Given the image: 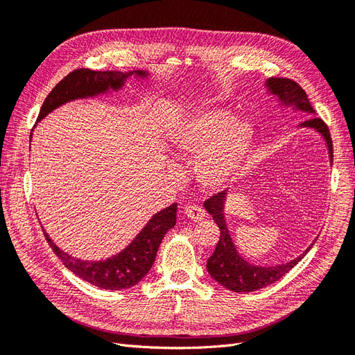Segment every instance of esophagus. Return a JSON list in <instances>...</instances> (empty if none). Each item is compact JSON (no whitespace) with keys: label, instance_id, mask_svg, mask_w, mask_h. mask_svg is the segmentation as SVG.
Masks as SVG:
<instances>
[{"label":"esophagus","instance_id":"1","mask_svg":"<svg viewBox=\"0 0 355 355\" xmlns=\"http://www.w3.org/2000/svg\"><path fill=\"white\" fill-rule=\"evenodd\" d=\"M185 214L187 218L194 220V222H198L201 219H204V216H206V213H204V210L198 206H187L185 207Z\"/></svg>","mask_w":355,"mask_h":355}]
</instances>
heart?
Masks as SVG:
<instances>
[{"label": "heart", "mask_w": 355, "mask_h": 355, "mask_svg": "<svg viewBox=\"0 0 355 355\" xmlns=\"http://www.w3.org/2000/svg\"><path fill=\"white\" fill-rule=\"evenodd\" d=\"M167 142L188 161L201 188L220 191L239 179L254 142V127L220 106L184 111L170 123Z\"/></svg>", "instance_id": "b5f03b06"}]
</instances>
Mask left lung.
<instances>
[{"label": "left lung", "instance_id": "8db88e82", "mask_svg": "<svg viewBox=\"0 0 355 355\" xmlns=\"http://www.w3.org/2000/svg\"><path fill=\"white\" fill-rule=\"evenodd\" d=\"M265 85L268 89V93L275 96L280 106H284V108H293L295 111L313 115L302 124H299V127L313 128V130L321 135V137L324 139L327 145L330 163H333V145L329 128L321 118L314 116L315 111L313 106H311L308 96L302 90V87H300L297 83L288 78L275 77L268 78ZM227 196L228 192L222 191L204 202V207H206V210L211 214L213 220L218 223V227L220 230V237L216 244V249H214L213 254L207 261V271L213 280H216L225 288L237 293H249L270 286L280 280L282 277H284L309 252L311 247L314 245L313 243L305 250V253L297 256L296 259L287 263H280L275 266L252 265L237 252V247H235L230 234L227 219H225V202H227Z\"/></svg>", "mask_w": 355, "mask_h": 355}]
</instances>
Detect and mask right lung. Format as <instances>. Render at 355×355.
Returning <instances> with one entry per match:
<instances>
[{
    "instance_id": "right-lung-1",
    "label": "right lung",
    "mask_w": 355,
    "mask_h": 355,
    "mask_svg": "<svg viewBox=\"0 0 355 355\" xmlns=\"http://www.w3.org/2000/svg\"><path fill=\"white\" fill-rule=\"evenodd\" d=\"M148 71L120 72L75 69L49 93L41 106L37 121H41L51 111H55L67 102L94 98V96L110 92H118L123 89L124 83L130 77L148 78ZM176 211L178 202H173L171 206L155 213L124 250L105 261H81L77 257H72L71 254L60 250L51 241L49 234L44 230L42 231H44V237L53 252L56 253L62 263L71 272L96 287L121 290L136 286L151 270L161 241H163L167 231L176 225Z\"/></svg>"
}]
</instances>
